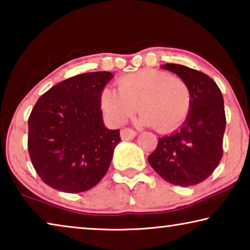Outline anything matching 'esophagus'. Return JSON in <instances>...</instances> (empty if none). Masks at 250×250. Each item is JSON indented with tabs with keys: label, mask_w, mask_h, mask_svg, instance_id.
Masks as SVG:
<instances>
[{
	"label": "esophagus",
	"mask_w": 250,
	"mask_h": 250,
	"mask_svg": "<svg viewBox=\"0 0 250 250\" xmlns=\"http://www.w3.org/2000/svg\"><path fill=\"white\" fill-rule=\"evenodd\" d=\"M121 139L122 140H132V139L137 135V132L130 128H125L121 130Z\"/></svg>",
	"instance_id": "esophagus-1"
}]
</instances>
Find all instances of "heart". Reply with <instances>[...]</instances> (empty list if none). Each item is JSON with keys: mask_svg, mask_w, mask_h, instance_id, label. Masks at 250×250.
Returning a JSON list of instances; mask_svg holds the SVG:
<instances>
[{"mask_svg": "<svg viewBox=\"0 0 250 250\" xmlns=\"http://www.w3.org/2000/svg\"><path fill=\"white\" fill-rule=\"evenodd\" d=\"M191 101V90L183 78L158 69H141L122 76L118 90L105 88L100 104L109 119L119 125L139 108L142 125L155 126L159 132L167 133L186 119Z\"/></svg>", "mask_w": 250, "mask_h": 250, "instance_id": "b5f03b06", "label": "heart"}]
</instances>
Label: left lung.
Here are the masks:
<instances>
[{
	"label": "left lung",
	"instance_id": "1",
	"mask_svg": "<svg viewBox=\"0 0 250 250\" xmlns=\"http://www.w3.org/2000/svg\"><path fill=\"white\" fill-rule=\"evenodd\" d=\"M162 68L188 84L191 109L179 130L159 138L147 161L168 183L196 185L206 180L222 160L226 126L223 95L216 83L202 71L177 64H166Z\"/></svg>",
	"mask_w": 250,
	"mask_h": 250
}]
</instances>
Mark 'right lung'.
I'll return each mask as SVG.
<instances>
[{
    "mask_svg": "<svg viewBox=\"0 0 250 250\" xmlns=\"http://www.w3.org/2000/svg\"><path fill=\"white\" fill-rule=\"evenodd\" d=\"M113 75L84 73L62 80L40 97L28 118L27 147L45 184L65 193L88 191L101 181L121 141L105 128L101 94Z\"/></svg>",
    "mask_w": 250,
    "mask_h": 250,
    "instance_id": "1",
    "label": "right lung"
}]
</instances>
